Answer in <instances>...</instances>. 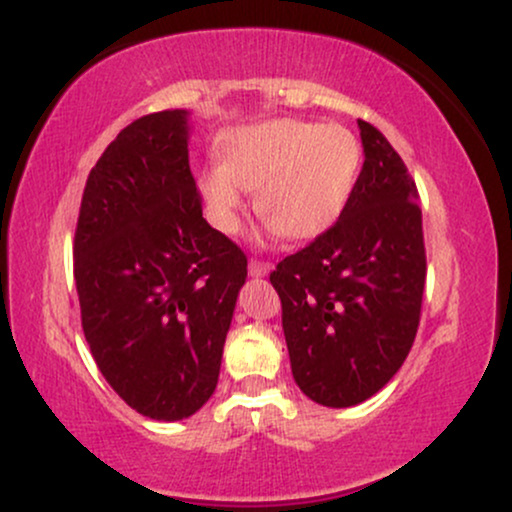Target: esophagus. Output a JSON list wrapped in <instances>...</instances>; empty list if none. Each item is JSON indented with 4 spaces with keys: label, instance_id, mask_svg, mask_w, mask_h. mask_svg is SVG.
<instances>
[{
    "label": "esophagus",
    "instance_id": "1",
    "mask_svg": "<svg viewBox=\"0 0 512 512\" xmlns=\"http://www.w3.org/2000/svg\"><path fill=\"white\" fill-rule=\"evenodd\" d=\"M248 272H250V276H267L269 272H272V264L264 262V260H250Z\"/></svg>",
    "mask_w": 512,
    "mask_h": 512
}]
</instances>
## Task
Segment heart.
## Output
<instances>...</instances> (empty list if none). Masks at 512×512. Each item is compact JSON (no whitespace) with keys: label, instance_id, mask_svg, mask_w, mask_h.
I'll return each instance as SVG.
<instances>
[{"label":"heart","instance_id":"obj_1","mask_svg":"<svg viewBox=\"0 0 512 512\" xmlns=\"http://www.w3.org/2000/svg\"><path fill=\"white\" fill-rule=\"evenodd\" d=\"M361 144L351 129L305 120H269L238 129L221 163L199 175L209 221L223 233L243 226L248 190H260L262 219L286 240L325 233L354 192Z\"/></svg>","mask_w":512,"mask_h":512}]
</instances>
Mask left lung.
I'll return each instance as SVG.
<instances>
[{
	"instance_id": "1",
	"label": "left lung",
	"mask_w": 512,
	"mask_h": 512,
	"mask_svg": "<svg viewBox=\"0 0 512 512\" xmlns=\"http://www.w3.org/2000/svg\"><path fill=\"white\" fill-rule=\"evenodd\" d=\"M358 129L366 161L342 216L269 274L293 380L337 409L366 402L402 368L426 284L414 180L378 129Z\"/></svg>"
}]
</instances>
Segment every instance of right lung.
Wrapping results in <instances>:
<instances>
[{
    "mask_svg": "<svg viewBox=\"0 0 512 512\" xmlns=\"http://www.w3.org/2000/svg\"><path fill=\"white\" fill-rule=\"evenodd\" d=\"M187 110L134 120L88 173L74 236L81 327L132 409L180 421L219 383L245 252L211 228L187 154Z\"/></svg>",
    "mask_w": 512,
    "mask_h": 512,
    "instance_id": "obj_1",
    "label": "right lung"
}]
</instances>
